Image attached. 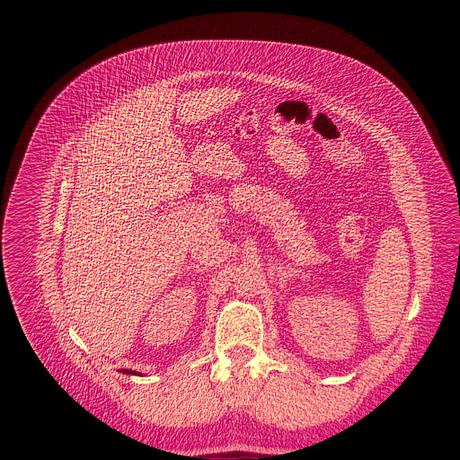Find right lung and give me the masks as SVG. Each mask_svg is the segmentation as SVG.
Returning <instances> with one entry per match:
<instances>
[{"label":"right lung","instance_id":"add662e5","mask_svg":"<svg viewBox=\"0 0 460 460\" xmlns=\"http://www.w3.org/2000/svg\"><path fill=\"white\" fill-rule=\"evenodd\" d=\"M119 372H122V374H131V376H141V372H134V370H128V368H126V370L120 368Z\"/></svg>","mask_w":460,"mask_h":460}]
</instances>
